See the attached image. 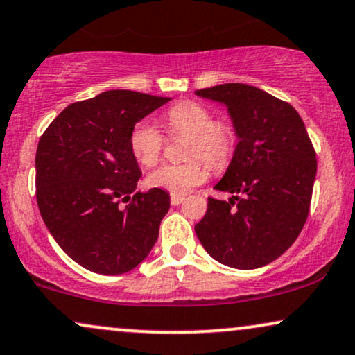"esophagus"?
<instances>
[{
	"instance_id": "1",
	"label": "esophagus",
	"mask_w": 355,
	"mask_h": 355,
	"mask_svg": "<svg viewBox=\"0 0 355 355\" xmlns=\"http://www.w3.org/2000/svg\"><path fill=\"white\" fill-rule=\"evenodd\" d=\"M183 200H185V195H182V193H172V195H170V203H172L173 207H177V205L183 203Z\"/></svg>"
}]
</instances>
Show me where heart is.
Returning a JSON list of instances; mask_svg holds the SVG:
<instances>
[{
  "instance_id": "obj_1",
  "label": "heart",
  "mask_w": 355,
  "mask_h": 355,
  "mask_svg": "<svg viewBox=\"0 0 355 355\" xmlns=\"http://www.w3.org/2000/svg\"><path fill=\"white\" fill-rule=\"evenodd\" d=\"M165 123L173 135H187L183 157L185 164H165L148 173L147 185L152 189L185 193L207 178V163L211 170L228 166L236 148V132L232 123L215 121V114L193 101H183L166 110ZM164 135L150 121H140L129 135L134 159L142 166H153L164 148Z\"/></svg>"
}]
</instances>
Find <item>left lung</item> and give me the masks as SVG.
Returning <instances> with one entry per match:
<instances>
[{
    "instance_id": "1",
    "label": "left lung",
    "mask_w": 355,
    "mask_h": 355,
    "mask_svg": "<svg viewBox=\"0 0 355 355\" xmlns=\"http://www.w3.org/2000/svg\"><path fill=\"white\" fill-rule=\"evenodd\" d=\"M225 104L238 144L195 225L207 253L236 270L275 261L300 236L311 207L318 160L304 122L288 102L248 84L228 83L195 92Z\"/></svg>"
}]
</instances>
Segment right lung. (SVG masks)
Here are the masks:
<instances>
[{"label":"right lung","instance_id":"1","mask_svg":"<svg viewBox=\"0 0 355 355\" xmlns=\"http://www.w3.org/2000/svg\"><path fill=\"white\" fill-rule=\"evenodd\" d=\"M168 101L105 91L67 105L40 139L37 207L55 243L85 270L99 275L134 270L159 238L170 195L160 189L135 191L142 172L129 135L137 122Z\"/></svg>","mask_w":355,"mask_h":355}]
</instances>
